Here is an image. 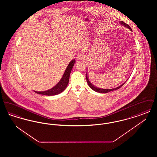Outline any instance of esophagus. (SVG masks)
<instances>
[{
	"instance_id": "obj_1",
	"label": "esophagus",
	"mask_w": 157,
	"mask_h": 157,
	"mask_svg": "<svg viewBox=\"0 0 157 157\" xmlns=\"http://www.w3.org/2000/svg\"><path fill=\"white\" fill-rule=\"evenodd\" d=\"M77 59L78 60H82L83 59H84V58H85V56H84V55L82 53H79V54H78V55H77Z\"/></svg>"
}]
</instances>
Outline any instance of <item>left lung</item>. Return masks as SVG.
Segmentation results:
<instances>
[{
  "label": "left lung",
  "mask_w": 157,
  "mask_h": 157,
  "mask_svg": "<svg viewBox=\"0 0 157 157\" xmlns=\"http://www.w3.org/2000/svg\"><path fill=\"white\" fill-rule=\"evenodd\" d=\"M120 24H121L122 25H123V26H125V27H127V28H128L129 29H130V30L132 31V29H131V27H130L128 24H127L126 23H124V22H122V21H121V22H120ZM86 81L88 82V84L89 86H90V88L92 90H94L95 91V92H99V93H102V94H103V93H108V92H111V91L118 90L122 86H123V85L125 84V82H127V81H126L122 85H120V86H118V87H117V88H116L106 90V89H102V88H98V87H96L95 86H94V85H92V84L91 83V82H90V80H89V78H88V76H87V74H86Z\"/></svg>",
  "instance_id": "obj_1"
}]
</instances>
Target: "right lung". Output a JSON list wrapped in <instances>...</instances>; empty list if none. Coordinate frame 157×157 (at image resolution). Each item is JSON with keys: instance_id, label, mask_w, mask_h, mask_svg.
<instances>
[{"instance_id": "obj_1", "label": "right lung", "mask_w": 157, "mask_h": 157, "mask_svg": "<svg viewBox=\"0 0 157 157\" xmlns=\"http://www.w3.org/2000/svg\"><path fill=\"white\" fill-rule=\"evenodd\" d=\"M75 63V59L72 60L69 62L59 82H58L54 87H53L52 88L47 90L46 91H42V92L35 91V92L38 94L48 95V96L55 95L59 94L60 93L62 92L67 87V84L69 83V80L70 74L71 72V71L72 69V67H74Z\"/></svg>"}]
</instances>
